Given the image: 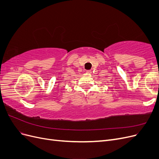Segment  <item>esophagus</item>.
I'll list each match as a JSON object with an SVG mask.
<instances>
[{
  "instance_id": "obj_1",
  "label": "esophagus",
  "mask_w": 159,
  "mask_h": 159,
  "mask_svg": "<svg viewBox=\"0 0 159 159\" xmlns=\"http://www.w3.org/2000/svg\"><path fill=\"white\" fill-rule=\"evenodd\" d=\"M86 73H87L88 74H91V71H86Z\"/></svg>"
}]
</instances>
